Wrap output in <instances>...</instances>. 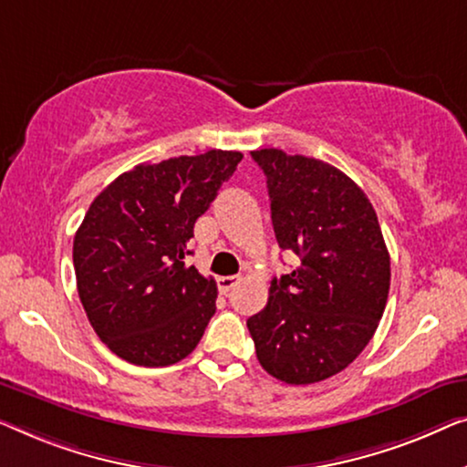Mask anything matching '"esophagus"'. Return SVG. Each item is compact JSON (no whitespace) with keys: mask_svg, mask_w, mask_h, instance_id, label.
Returning a JSON list of instances; mask_svg holds the SVG:
<instances>
[{"mask_svg":"<svg viewBox=\"0 0 467 467\" xmlns=\"http://www.w3.org/2000/svg\"><path fill=\"white\" fill-rule=\"evenodd\" d=\"M239 281H241L239 275H224V277H218L220 292H222V294H228L236 284H239Z\"/></svg>","mask_w":467,"mask_h":467,"instance_id":"obj_1","label":"esophagus"}]
</instances>
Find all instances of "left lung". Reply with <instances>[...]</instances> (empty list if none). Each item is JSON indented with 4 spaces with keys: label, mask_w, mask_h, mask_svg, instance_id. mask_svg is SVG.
I'll return each mask as SVG.
<instances>
[{
    "label": "left lung",
    "mask_w": 467,
    "mask_h": 467,
    "mask_svg": "<svg viewBox=\"0 0 467 467\" xmlns=\"http://www.w3.org/2000/svg\"><path fill=\"white\" fill-rule=\"evenodd\" d=\"M252 159L266 175L279 247L300 258L247 319L255 356L284 383H319L345 370L377 332L389 252L370 201L343 171L277 148L254 150Z\"/></svg>",
    "instance_id": "left-lung-1"
}]
</instances>
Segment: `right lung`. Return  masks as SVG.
I'll return each instance as SVG.
<instances>
[{"instance_id":"add662e5","label":"right lung","mask_w":467,"mask_h":467,"mask_svg":"<svg viewBox=\"0 0 467 467\" xmlns=\"http://www.w3.org/2000/svg\"><path fill=\"white\" fill-rule=\"evenodd\" d=\"M241 159L209 150L143 162L90 202L74 239L76 284L90 326L118 358L171 366L199 345L218 287L183 258L194 222Z\"/></svg>"}]
</instances>
